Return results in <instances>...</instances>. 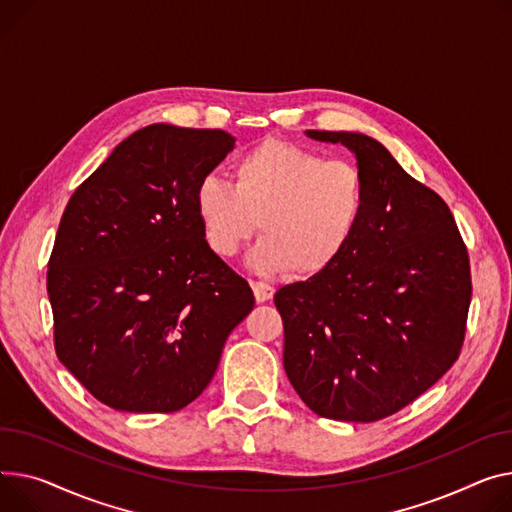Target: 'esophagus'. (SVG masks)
<instances>
[{"label":"esophagus","instance_id":"34e87169","mask_svg":"<svg viewBox=\"0 0 512 512\" xmlns=\"http://www.w3.org/2000/svg\"><path fill=\"white\" fill-rule=\"evenodd\" d=\"M251 288H253V294H255V300H257V302H267V300L274 298V288H271V286L265 284V282L253 280V282H251Z\"/></svg>","mask_w":512,"mask_h":512}]
</instances>
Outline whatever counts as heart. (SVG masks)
<instances>
[{
	"label": "heart",
	"mask_w": 512,
	"mask_h": 512,
	"mask_svg": "<svg viewBox=\"0 0 512 512\" xmlns=\"http://www.w3.org/2000/svg\"><path fill=\"white\" fill-rule=\"evenodd\" d=\"M232 187L203 177L193 195L203 241L234 257L257 232L251 253L259 274L317 278L350 249L366 212V179L348 158L265 140L232 164Z\"/></svg>",
	"instance_id": "b5f03b06"
}]
</instances>
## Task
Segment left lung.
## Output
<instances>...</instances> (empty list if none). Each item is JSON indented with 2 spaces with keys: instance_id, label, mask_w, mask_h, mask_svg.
<instances>
[{
  "instance_id": "left-lung-1",
  "label": "left lung",
  "mask_w": 512,
  "mask_h": 512,
  "mask_svg": "<svg viewBox=\"0 0 512 512\" xmlns=\"http://www.w3.org/2000/svg\"><path fill=\"white\" fill-rule=\"evenodd\" d=\"M348 146L366 179V212L329 271L280 288L284 368L315 414L377 422L428 391L461 354L469 255L436 191L362 133L319 131Z\"/></svg>"
}]
</instances>
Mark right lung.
<instances>
[{
    "mask_svg": "<svg viewBox=\"0 0 512 512\" xmlns=\"http://www.w3.org/2000/svg\"><path fill=\"white\" fill-rule=\"evenodd\" d=\"M232 146L222 129L154 123L67 201L47 271L55 354L113 410H183L253 311L251 286L210 251L193 206Z\"/></svg>",
    "mask_w": 512,
    "mask_h": 512,
    "instance_id": "obj_1",
    "label": "right lung"
}]
</instances>
